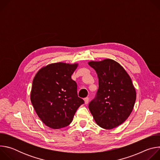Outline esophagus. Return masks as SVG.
I'll return each mask as SVG.
<instances>
[{
  "instance_id": "1",
  "label": "esophagus",
  "mask_w": 160,
  "mask_h": 160,
  "mask_svg": "<svg viewBox=\"0 0 160 160\" xmlns=\"http://www.w3.org/2000/svg\"><path fill=\"white\" fill-rule=\"evenodd\" d=\"M84 101H85V104H87L88 103V101H89V98H85L84 99Z\"/></svg>"
}]
</instances>
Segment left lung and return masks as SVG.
<instances>
[{"label":"left lung","mask_w":160,"mask_h":160,"mask_svg":"<svg viewBox=\"0 0 160 160\" xmlns=\"http://www.w3.org/2000/svg\"><path fill=\"white\" fill-rule=\"evenodd\" d=\"M99 79V88L95 98L88 104L89 110L97 124L112 129L123 123L134 106L136 92L130 76L114 60L90 61Z\"/></svg>","instance_id":"obj_1"}]
</instances>
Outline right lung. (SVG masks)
I'll return each instance as SVG.
<instances>
[{"label": "right lung", "instance_id": "right-lung-1", "mask_svg": "<svg viewBox=\"0 0 160 160\" xmlns=\"http://www.w3.org/2000/svg\"><path fill=\"white\" fill-rule=\"evenodd\" d=\"M77 65L51 64L40 69L33 78L31 102L40 120L51 128L69 125L84 103L78 96L77 83L72 79Z\"/></svg>", "mask_w": 160, "mask_h": 160}]
</instances>
